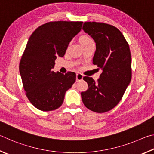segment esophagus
I'll return each mask as SVG.
<instances>
[{
	"label": "esophagus",
	"instance_id": "1",
	"mask_svg": "<svg viewBox=\"0 0 154 154\" xmlns=\"http://www.w3.org/2000/svg\"><path fill=\"white\" fill-rule=\"evenodd\" d=\"M83 79V75L82 74H80V73H77L76 74V81L77 82H79V81H81Z\"/></svg>",
	"mask_w": 154,
	"mask_h": 154
}]
</instances>
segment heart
<instances>
[{"instance_id":"obj_1","label":"heart","mask_w":154,"mask_h":154,"mask_svg":"<svg viewBox=\"0 0 154 154\" xmlns=\"http://www.w3.org/2000/svg\"><path fill=\"white\" fill-rule=\"evenodd\" d=\"M79 40L82 46H84L85 45L88 44V43L93 42V40L89 36H87V35H82V36H80L79 38Z\"/></svg>"}]
</instances>
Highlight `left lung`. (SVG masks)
Returning a JSON list of instances; mask_svg holds the SVG:
<instances>
[{
	"label": "left lung",
	"instance_id": "left-lung-1",
	"mask_svg": "<svg viewBox=\"0 0 154 154\" xmlns=\"http://www.w3.org/2000/svg\"><path fill=\"white\" fill-rule=\"evenodd\" d=\"M82 29L96 43L93 63L103 72L95 82L85 76L88 89L81 93L88 109L104 113L112 109L122 99L132 78L131 54L128 43L119 29L109 24L85 22Z\"/></svg>",
	"mask_w": 154,
	"mask_h": 154
}]
</instances>
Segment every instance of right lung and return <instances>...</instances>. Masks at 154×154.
Listing matches in <instances>:
<instances>
[{
	"label": "right lung",
	"mask_w": 154,
	"mask_h": 154,
	"mask_svg": "<svg viewBox=\"0 0 154 154\" xmlns=\"http://www.w3.org/2000/svg\"><path fill=\"white\" fill-rule=\"evenodd\" d=\"M82 21H50L29 37L20 63L27 97L41 111L57 109L76 79L74 72L53 71L57 57H63L69 42L80 31Z\"/></svg>",
	"instance_id": "obj_1"
}]
</instances>
